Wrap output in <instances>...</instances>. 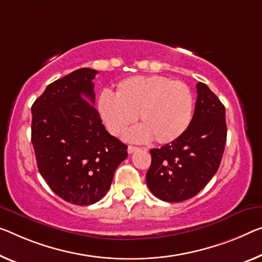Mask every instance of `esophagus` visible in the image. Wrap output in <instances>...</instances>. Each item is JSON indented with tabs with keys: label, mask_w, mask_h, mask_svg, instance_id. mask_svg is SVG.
Here are the masks:
<instances>
[{
	"label": "esophagus",
	"mask_w": 262,
	"mask_h": 262,
	"mask_svg": "<svg viewBox=\"0 0 262 262\" xmlns=\"http://www.w3.org/2000/svg\"><path fill=\"white\" fill-rule=\"evenodd\" d=\"M136 151H139V147H137V146H128L127 147L128 154H134V152H136Z\"/></svg>",
	"instance_id": "obj_1"
}]
</instances>
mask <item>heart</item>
<instances>
[{
    "label": "heart",
    "mask_w": 262,
    "mask_h": 262,
    "mask_svg": "<svg viewBox=\"0 0 262 262\" xmlns=\"http://www.w3.org/2000/svg\"><path fill=\"white\" fill-rule=\"evenodd\" d=\"M98 112L114 136L125 135L138 115L142 126L128 135L132 142L154 138L158 144L178 139L192 119L193 98L186 84L163 76H132L117 84L115 97L100 95Z\"/></svg>",
    "instance_id": "b5f03b06"
}]
</instances>
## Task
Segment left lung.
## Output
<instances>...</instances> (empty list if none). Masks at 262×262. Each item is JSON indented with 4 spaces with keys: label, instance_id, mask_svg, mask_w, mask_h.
I'll list each match as a JSON object with an SVG mask.
<instances>
[{
    "label": "left lung",
    "instance_id": "8db88e82",
    "mask_svg": "<svg viewBox=\"0 0 262 262\" xmlns=\"http://www.w3.org/2000/svg\"><path fill=\"white\" fill-rule=\"evenodd\" d=\"M194 114L187 130L170 144L150 150L146 173L152 194L167 203L191 199L218 171L226 145L225 106L206 84H196Z\"/></svg>",
    "mask_w": 262,
    "mask_h": 262
}]
</instances>
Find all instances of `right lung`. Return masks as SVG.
<instances>
[{"instance_id":"obj_1","label":"right lung","mask_w":262,"mask_h":262,"mask_svg":"<svg viewBox=\"0 0 262 262\" xmlns=\"http://www.w3.org/2000/svg\"><path fill=\"white\" fill-rule=\"evenodd\" d=\"M97 70L82 68L55 80L31 106V143L38 171L68 203L86 206L111 186L127 146L111 136L94 106Z\"/></svg>"}]
</instances>
